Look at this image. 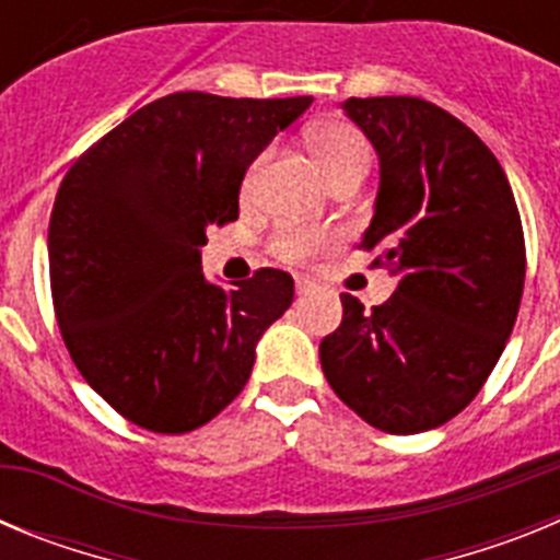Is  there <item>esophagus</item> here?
<instances>
[{
	"label": "esophagus",
	"mask_w": 560,
	"mask_h": 560,
	"mask_svg": "<svg viewBox=\"0 0 560 560\" xmlns=\"http://www.w3.org/2000/svg\"><path fill=\"white\" fill-rule=\"evenodd\" d=\"M314 289H316L314 280H308V277H296V294L305 296V294H311Z\"/></svg>",
	"instance_id": "obj_1"
}]
</instances>
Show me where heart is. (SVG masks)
Returning a JSON list of instances; mask_svg holds the SVG:
<instances>
[{"label":"heart","instance_id":"1","mask_svg":"<svg viewBox=\"0 0 560 560\" xmlns=\"http://www.w3.org/2000/svg\"><path fill=\"white\" fill-rule=\"evenodd\" d=\"M311 148H314L316 160L323 165L328 182L334 176H339L341 171L355 165H368L370 162V148L364 142L355 128L341 126V122H328V126H319L311 133ZM257 165L252 167L249 176H246V187L255 182ZM330 241V235L325 230H316V226H283L277 232L271 246L280 257L285 260H305V257H314L316 252L325 249V244Z\"/></svg>","mask_w":560,"mask_h":560}]
</instances>
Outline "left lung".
<instances>
[{"mask_svg": "<svg viewBox=\"0 0 560 560\" xmlns=\"http://www.w3.org/2000/svg\"><path fill=\"white\" fill-rule=\"evenodd\" d=\"M378 153L375 215L361 249L398 275L384 305L341 294L319 345L323 373L361 420L418 434L463 412L497 368L524 291V232L491 148L420 97L341 103Z\"/></svg>", "mask_w": 560, "mask_h": 560, "instance_id": "left-lung-1", "label": "left lung"}]
</instances>
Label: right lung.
<instances>
[{
  "mask_svg": "<svg viewBox=\"0 0 560 560\" xmlns=\"http://www.w3.org/2000/svg\"><path fill=\"white\" fill-rule=\"evenodd\" d=\"M314 97L176 92L81 153L49 215V285L86 384L148 432L205 427L246 387L264 330L289 311V271L237 289L201 271L210 226L237 219L257 153Z\"/></svg>",
  "mask_w": 560,
  "mask_h": 560,
  "instance_id": "right-lung-1",
  "label": "right lung"
}]
</instances>
